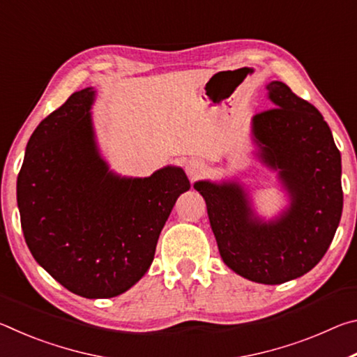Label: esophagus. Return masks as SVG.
<instances>
[{"mask_svg":"<svg viewBox=\"0 0 357 357\" xmlns=\"http://www.w3.org/2000/svg\"><path fill=\"white\" fill-rule=\"evenodd\" d=\"M204 172H206V164H204V162L200 159H190L185 164V173L192 181L202 178Z\"/></svg>","mask_w":357,"mask_h":357,"instance_id":"obj_1","label":"esophagus"}]
</instances>
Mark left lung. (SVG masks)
<instances>
[{"label":"left lung","mask_w":357,"mask_h":357,"mask_svg":"<svg viewBox=\"0 0 357 357\" xmlns=\"http://www.w3.org/2000/svg\"><path fill=\"white\" fill-rule=\"evenodd\" d=\"M268 108L252 118L253 154L277 173L288 206L264 220L238 179L197 181L220 257L247 280L279 285L309 273L334 239L343 209L342 157L323 114L285 83H266Z\"/></svg>","instance_id":"1"}]
</instances>
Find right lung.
I'll use <instances>...</instances> for the list:
<instances>
[{
  "label": "right lung",
  "mask_w": 357,
  "mask_h": 357,
  "mask_svg": "<svg viewBox=\"0 0 357 357\" xmlns=\"http://www.w3.org/2000/svg\"><path fill=\"white\" fill-rule=\"evenodd\" d=\"M96 89L77 91L42 121L26 144L17 204L29 252L53 279L88 299L123 294L148 273L184 170L148 178L110 170L93 124Z\"/></svg>",
  "instance_id": "right-lung-1"
}]
</instances>
